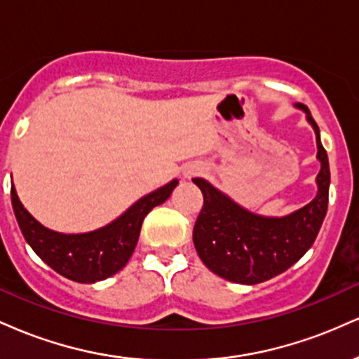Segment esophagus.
I'll list each match as a JSON object with an SVG mask.
<instances>
[{
	"mask_svg": "<svg viewBox=\"0 0 359 359\" xmlns=\"http://www.w3.org/2000/svg\"><path fill=\"white\" fill-rule=\"evenodd\" d=\"M204 172H205V167L201 165V163H189V165L184 167L182 177L185 180H191L192 177L204 174Z\"/></svg>",
	"mask_w": 359,
	"mask_h": 359,
	"instance_id": "esophagus-1",
	"label": "esophagus"
}]
</instances>
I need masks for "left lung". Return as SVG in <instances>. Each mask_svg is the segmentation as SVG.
<instances>
[{
    "label": "left lung",
    "mask_w": 359,
    "mask_h": 359,
    "mask_svg": "<svg viewBox=\"0 0 359 359\" xmlns=\"http://www.w3.org/2000/svg\"><path fill=\"white\" fill-rule=\"evenodd\" d=\"M295 108L306 113L314 130L320 163L317 194L304 208L287 216H262L234 203L208 180L192 179L204 196L203 211L194 226V246L204 265L229 282L255 285L283 273L307 253L323 226L331 182L327 154L311 111L302 104Z\"/></svg>",
    "instance_id": "8db88e82"
}]
</instances>
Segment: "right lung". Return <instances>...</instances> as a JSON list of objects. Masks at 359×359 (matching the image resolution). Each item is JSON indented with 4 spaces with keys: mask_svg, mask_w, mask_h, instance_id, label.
<instances>
[{
    "mask_svg": "<svg viewBox=\"0 0 359 359\" xmlns=\"http://www.w3.org/2000/svg\"><path fill=\"white\" fill-rule=\"evenodd\" d=\"M177 185L179 180H170L138 199L109 224L77 234L45 228L25 209L15 185L11 187V204L25 240L42 262L72 282L96 283L125 269L138 243L145 216L155 205L165 203Z\"/></svg>",
    "mask_w": 359,
    "mask_h": 359,
    "instance_id": "right-lung-1",
    "label": "right lung"
}]
</instances>
